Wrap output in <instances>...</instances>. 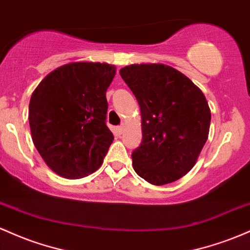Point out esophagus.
Listing matches in <instances>:
<instances>
[{"label": "esophagus", "mask_w": 250, "mask_h": 250, "mask_svg": "<svg viewBox=\"0 0 250 250\" xmlns=\"http://www.w3.org/2000/svg\"><path fill=\"white\" fill-rule=\"evenodd\" d=\"M124 128H125V126H124V125H120V126H118V128H117V130H118V133H119V134H122L123 132H124Z\"/></svg>", "instance_id": "1"}]
</instances>
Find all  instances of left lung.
Masks as SVG:
<instances>
[{
  "mask_svg": "<svg viewBox=\"0 0 250 250\" xmlns=\"http://www.w3.org/2000/svg\"><path fill=\"white\" fill-rule=\"evenodd\" d=\"M139 104L143 139L132 152L137 175L153 186L187 175L208 139L211 113L206 97L189 78L162 63L120 69Z\"/></svg>",
  "mask_w": 250,
  "mask_h": 250,
  "instance_id": "left-lung-1",
  "label": "left lung"
}]
</instances>
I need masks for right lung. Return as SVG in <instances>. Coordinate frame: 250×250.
Segmentation results:
<instances>
[{
	"instance_id": "obj_1",
	"label": "right lung",
	"mask_w": 250,
	"mask_h": 250,
	"mask_svg": "<svg viewBox=\"0 0 250 250\" xmlns=\"http://www.w3.org/2000/svg\"><path fill=\"white\" fill-rule=\"evenodd\" d=\"M116 67L73 62L50 72L29 102L32 138L46 164L64 178L97 171L114 137L106 125V91Z\"/></svg>"
}]
</instances>
